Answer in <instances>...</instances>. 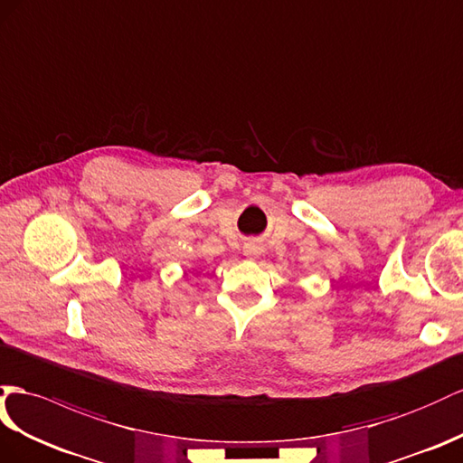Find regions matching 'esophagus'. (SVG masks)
I'll use <instances>...</instances> for the list:
<instances>
[{"instance_id": "obj_1", "label": "esophagus", "mask_w": 463, "mask_h": 463, "mask_svg": "<svg viewBox=\"0 0 463 463\" xmlns=\"http://www.w3.org/2000/svg\"><path fill=\"white\" fill-rule=\"evenodd\" d=\"M260 252H262V248H260L256 242L248 244V246L244 248V256H246V258H250V260L258 258V256H260Z\"/></svg>"}]
</instances>
